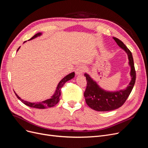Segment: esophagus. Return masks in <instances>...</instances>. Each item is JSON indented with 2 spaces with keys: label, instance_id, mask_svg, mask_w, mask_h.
Here are the masks:
<instances>
[{
  "label": "esophagus",
  "instance_id": "esophagus-1",
  "mask_svg": "<svg viewBox=\"0 0 148 148\" xmlns=\"http://www.w3.org/2000/svg\"><path fill=\"white\" fill-rule=\"evenodd\" d=\"M85 67L83 65H80L76 68L75 74L78 75H82L83 73V72L85 71Z\"/></svg>",
  "mask_w": 148,
  "mask_h": 148
}]
</instances>
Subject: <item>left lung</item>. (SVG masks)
<instances>
[{
    "label": "left lung",
    "instance_id": "8db88e82",
    "mask_svg": "<svg viewBox=\"0 0 148 148\" xmlns=\"http://www.w3.org/2000/svg\"><path fill=\"white\" fill-rule=\"evenodd\" d=\"M113 38L118 45L123 49L127 54L130 65L131 67L132 80L126 89L114 92H107L101 89L89 75L85 74L87 82L86 88L84 92L85 101L90 108L97 111H112L121 107L129 97L136 82V72L131 52L119 38L116 37H113Z\"/></svg>",
    "mask_w": 148,
    "mask_h": 148
}]
</instances>
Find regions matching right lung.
I'll return each instance as SVG.
<instances>
[{
  "label": "right lung",
  "instance_id": "right-lung-1",
  "mask_svg": "<svg viewBox=\"0 0 148 148\" xmlns=\"http://www.w3.org/2000/svg\"><path fill=\"white\" fill-rule=\"evenodd\" d=\"M41 35V33H38L37 34H36V35H34L33 37L31 38L29 40H32L33 39V38H34L35 37ZM20 48V47H19L18 49H17V51L18 50V49ZM74 75H75V73H71L68 75H67L66 76H65V77H64L59 83L58 86H57V90L56 91L54 94V95L52 97H51V99H48V100H46L45 101H43L42 102H38V103H31V102H28V101H25L22 99H21V98H20L18 97V96L17 95V94L14 92L16 97L18 98V99L20 100L23 103H24L25 105H26L29 107H31V108H38V109H44V108H51V107H53L54 106H55L56 105H57V103H58V102L60 100V96L61 95V89L63 87V86L64 85V84L65 83L71 80V79H73L74 77Z\"/></svg>",
  "mask_w": 148,
  "mask_h": 148
}]
</instances>
